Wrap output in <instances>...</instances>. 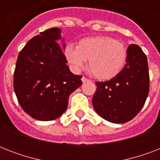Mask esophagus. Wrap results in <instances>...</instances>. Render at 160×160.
Segmentation results:
<instances>
[{
    "label": "esophagus",
    "instance_id": "34e87169",
    "mask_svg": "<svg viewBox=\"0 0 160 160\" xmlns=\"http://www.w3.org/2000/svg\"><path fill=\"white\" fill-rule=\"evenodd\" d=\"M81 80H82V82H83V83H85V82H88V81H90V80H88L87 78L84 77V76H83V77L81 78Z\"/></svg>",
    "mask_w": 160,
    "mask_h": 160
}]
</instances>
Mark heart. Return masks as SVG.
Listing matches in <instances>:
<instances>
[{
  "instance_id": "obj_1",
  "label": "heart",
  "mask_w": 160,
  "mask_h": 160,
  "mask_svg": "<svg viewBox=\"0 0 160 160\" xmlns=\"http://www.w3.org/2000/svg\"><path fill=\"white\" fill-rule=\"evenodd\" d=\"M66 60L75 71L85 67L100 80H110L119 75L127 60V51L122 43L109 36H95L80 40L78 46L67 45L64 50Z\"/></svg>"
}]
</instances>
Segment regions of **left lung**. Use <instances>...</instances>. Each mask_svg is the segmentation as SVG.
I'll return each instance as SVG.
<instances>
[{
  "label": "left lung",
  "instance_id": "obj_1",
  "mask_svg": "<svg viewBox=\"0 0 160 160\" xmlns=\"http://www.w3.org/2000/svg\"><path fill=\"white\" fill-rule=\"evenodd\" d=\"M94 109L100 117L114 124L131 120L144 106L149 90L148 61L137 45L127 49L126 65L111 80L96 82Z\"/></svg>",
  "mask_w": 160,
  "mask_h": 160
}]
</instances>
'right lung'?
Instances as JSON below:
<instances>
[{"instance_id": "1", "label": "right lung", "mask_w": 160, "mask_h": 160, "mask_svg": "<svg viewBox=\"0 0 160 160\" xmlns=\"http://www.w3.org/2000/svg\"><path fill=\"white\" fill-rule=\"evenodd\" d=\"M61 30L51 28L27 42L19 53L14 72V90L19 104L34 119L49 121L66 110L69 96L82 85L74 75L57 41ZM65 49V44L63 43Z\"/></svg>"}]
</instances>
